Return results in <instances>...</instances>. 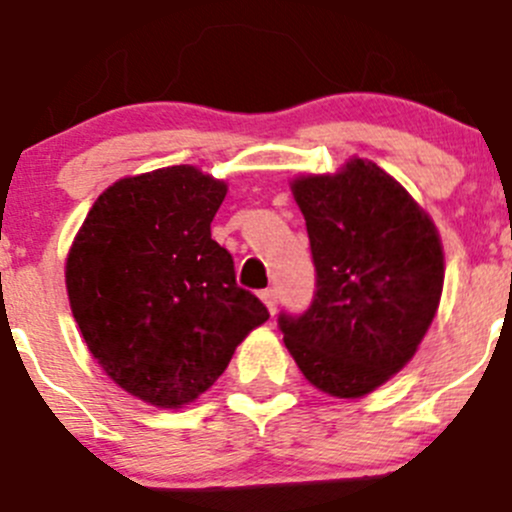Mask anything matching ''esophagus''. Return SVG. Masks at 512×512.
I'll use <instances>...</instances> for the list:
<instances>
[{"label": "esophagus", "mask_w": 512, "mask_h": 512, "mask_svg": "<svg viewBox=\"0 0 512 512\" xmlns=\"http://www.w3.org/2000/svg\"><path fill=\"white\" fill-rule=\"evenodd\" d=\"M260 297H262V302H265V305H267V310H270V315H275V310H277V292L275 290H262Z\"/></svg>", "instance_id": "obj_1"}]
</instances>
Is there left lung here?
I'll list each match as a JSON object with an SVG mask.
<instances>
[{"instance_id":"obj_1","label":"left lung","mask_w":512,"mask_h":512,"mask_svg":"<svg viewBox=\"0 0 512 512\" xmlns=\"http://www.w3.org/2000/svg\"><path fill=\"white\" fill-rule=\"evenodd\" d=\"M315 262V297L280 315L302 375L332 398H362L403 370L423 342L445 280L438 227L375 162L290 182Z\"/></svg>"}]
</instances>
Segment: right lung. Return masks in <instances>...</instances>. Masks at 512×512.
I'll return each mask as SVG.
<instances>
[{"mask_svg": "<svg viewBox=\"0 0 512 512\" xmlns=\"http://www.w3.org/2000/svg\"><path fill=\"white\" fill-rule=\"evenodd\" d=\"M225 195V182L192 165L124 177L97 197L69 247V307L89 352L155 408L200 398L270 317L212 240Z\"/></svg>", "mask_w": 512, "mask_h": 512, "instance_id": "obj_1", "label": "right lung"}]
</instances>
